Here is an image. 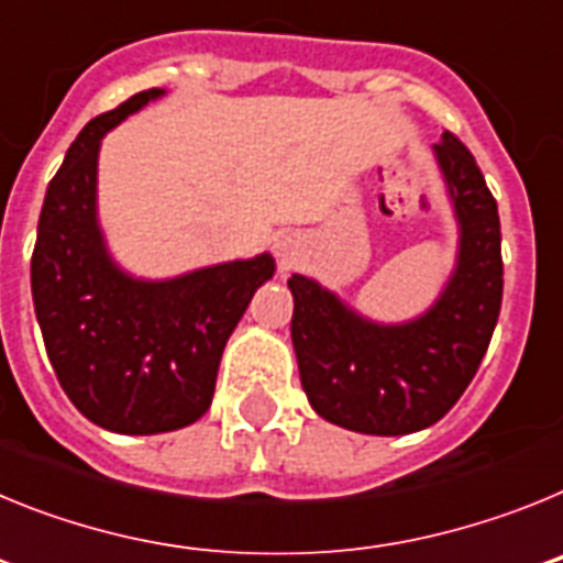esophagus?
Returning a JSON list of instances; mask_svg holds the SVG:
<instances>
[{
	"label": "esophagus",
	"mask_w": 563,
	"mask_h": 563,
	"mask_svg": "<svg viewBox=\"0 0 563 563\" xmlns=\"http://www.w3.org/2000/svg\"><path fill=\"white\" fill-rule=\"evenodd\" d=\"M278 256H282V262H290L292 256H296V242L292 239H278Z\"/></svg>",
	"instance_id": "esophagus-1"
}]
</instances>
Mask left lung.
I'll use <instances>...</instances> for the list:
<instances>
[{"label":"left lung","instance_id":"obj_1","mask_svg":"<svg viewBox=\"0 0 563 563\" xmlns=\"http://www.w3.org/2000/svg\"><path fill=\"white\" fill-rule=\"evenodd\" d=\"M460 222V253L431 310L406 324L357 316L316 278L292 276V350L312 409L341 429L397 437L429 429L474 380L501 307V231L474 154L434 143Z\"/></svg>","mask_w":563,"mask_h":563}]
</instances>
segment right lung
Wrapping results in <instances>:
<instances>
[{"label": "right lung", "instance_id": "add662e5", "mask_svg": "<svg viewBox=\"0 0 563 563\" xmlns=\"http://www.w3.org/2000/svg\"><path fill=\"white\" fill-rule=\"evenodd\" d=\"M161 96L137 92L81 129L47 186L30 258L58 383L87 420L118 434H163L206 415L228 338L276 271L262 253L143 282L112 262L96 211L98 148L109 129Z\"/></svg>", "mask_w": 563, "mask_h": 563}]
</instances>
